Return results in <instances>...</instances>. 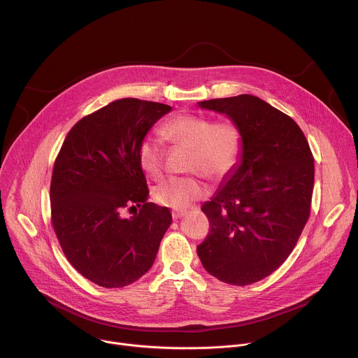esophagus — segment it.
<instances>
[{
    "label": "esophagus",
    "mask_w": 358,
    "mask_h": 358,
    "mask_svg": "<svg viewBox=\"0 0 358 358\" xmlns=\"http://www.w3.org/2000/svg\"><path fill=\"white\" fill-rule=\"evenodd\" d=\"M171 215H173L174 220H180V218H182V217L185 215V211H177V210H174V211H171Z\"/></svg>",
    "instance_id": "esophagus-1"
}]
</instances>
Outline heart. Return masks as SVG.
<instances>
[{
	"label": "heart",
	"mask_w": 358,
	"mask_h": 358,
	"mask_svg": "<svg viewBox=\"0 0 358 358\" xmlns=\"http://www.w3.org/2000/svg\"><path fill=\"white\" fill-rule=\"evenodd\" d=\"M163 130L171 141L191 148L188 170L210 180L228 176L241 155V133L229 120L213 122L206 116L180 115L169 120ZM138 163L145 176L160 177L163 148L157 138L145 137L140 143ZM203 191L206 187L195 177H170L155 187L152 196L160 206L184 208Z\"/></svg>",
	"instance_id": "heart-1"
}]
</instances>
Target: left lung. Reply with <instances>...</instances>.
<instances>
[{
  "instance_id": "1",
  "label": "left lung",
  "mask_w": 358,
  "mask_h": 358,
  "mask_svg": "<svg viewBox=\"0 0 358 358\" xmlns=\"http://www.w3.org/2000/svg\"><path fill=\"white\" fill-rule=\"evenodd\" d=\"M225 115L241 133V155L201 207L211 231L196 253L224 283L245 286L275 272L309 220L315 160L296 122L265 100L239 94L198 101Z\"/></svg>"
}]
</instances>
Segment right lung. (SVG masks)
I'll use <instances>...</instances> for the list:
<instances>
[{
  "label": "right lung",
  "mask_w": 358,
  "mask_h": 358,
  "mask_svg": "<svg viewBox=\"0 0 358 358\" xmlns=\"http://www.w3.org/2000/svg\"><path fill=\"white\" fill-rule=\"evenodd\" d=\"M171 106L119 99L68 133L50 181L52 225L73 268L101 287H123L155 264L171 225L167 207L147 202L138 147ZM141 211L122 217L127 206Z\"/></svg>",
  "instance_id": "add662e5"
}]
</instances>
